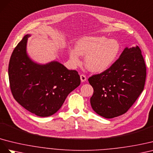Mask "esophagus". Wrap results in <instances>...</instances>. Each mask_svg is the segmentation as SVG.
Listing matches in <instances>:
<instances>
[{
    "instance_id": "esophagus-1",
    "label": "esophagus",
    "mask_w": 153,
    "mask_h": 153,
    "mask_svg": "<svg viewBox=\"0 0 153 153\" xmlns=\"http://www.w3.org/2000/svg\"><path fill=\"white\" fill-rule=\"evenodd\" d=\"M80 78H81V82H85L86 81V79H87L86 76L84 75V74H81V75L80 76Z\"/></svg>"
}]
</instances>
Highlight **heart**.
Segmentation results:
<instances>
[{
    "label": "heart",
    "mask_w": 153,
    "mask_h": 153,
    "mask_svg": "<svg viewBox=\"0 0 153 153\" xmlns=\"http://www.w3.org/2000/svg\"><path fill=\"white\" fill-rule=\"evenodd\" d=\"M121 46L115 39L105 36H85L69 49L70 59L74 65L81 63V55L86 56L85 64L92 72H102L113 65L120 54Z\"/></svg>",
    "instance_id": "b5f03b06"
}]
</instances>
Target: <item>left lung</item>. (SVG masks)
<instances>
[{
  "instance_id": "1",
  "label": "left lung",
  "mask_w": 153,
  "mask_h": 153,
  "mask_svg": "<svg viewBox=\"0 0 153 153\" xmlns=\"http://www.w3.org/2000/svg\"><path fill=\"white\" fill-rule=\"evenodd\" d=\"M146 67L138 46L126 47L119 58L103 72L88 78L95 112L112 119L128 111L144 88Z\"/></svg>"
}]
</instances>
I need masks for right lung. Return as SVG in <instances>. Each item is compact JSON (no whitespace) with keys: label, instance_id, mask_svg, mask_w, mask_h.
<instances>
[{"label":"right lung","instance_id":"1","mask_svg":"<svg viewBox=\"0 0 153 153\" xmlns=\"http://www.w3.org/2000/svg\"><path fill=\"white\" fill-rule=\"evenodd\" d=\"M26 34L15 48L8 67L13 96L22 106L39 117H49L57 112L68 95L79 86L80 76L53 61L40 65L27 54Z\"/></svg>","mask_w":153,"mask_h":153}]
</instances>
